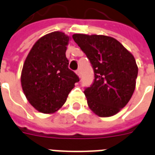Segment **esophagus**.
<instances>
[{"label":"esophagus","mask_w":155,"mask_h":155,"mask_svg":"<svg viewBox=\"0 0 155 155\" xmlns=\"http://www.w3.org/2000/svg\"><path fill=\"white\" fill-rule=\"evenodd\" d=\"M76 75H77V76H79V77H80V76H81V73H80V70H79V69L76 70Z\"/></svg>","instance_id":"34e87169"}]
</instances>
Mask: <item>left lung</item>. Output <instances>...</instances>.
I'll return each mask as SVG.
<instances>
[{"label":"left lung","instance_id":"obj_1","mask_svg":"<svg viewBox=\"0 0 155 155\" xmlns=\"http://www.w3.org/2000/svg\"><path fill=\"white\" fill-rule=\"evenodd\" d=\"M72 38L94 68V83L84 91L89 107L100 117L115 115L135 91L138 67L134 55L111 37L79 33Z\"/></svg>","mask_w":155,"mask_h":155}]
</instances>
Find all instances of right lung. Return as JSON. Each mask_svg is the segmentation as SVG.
Listing matches in <instances>:
<instances>
[{
    "instance_id": "add662e5",
    "label": "right lung",
    "mask_w": 155,
    "mask_h": 155,
    "mask_svg": "<svg viewBox=\"0 0 155 155\" xmlns=\"http://www.w3.org/2000/svg\"><path fill=\"white\" fill-rule=\"evenodd\" d=\"M69 39L59 31L48 33L35 43L25 58L21 87L28 101L40 112L51 114L61 108L79 81L68 68L65 52Z\"/></svg>"
}]
</instances>
